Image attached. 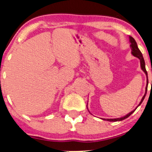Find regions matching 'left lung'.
Here are the masks:
<instances>
[{"instance_id":"1","label":"left lung","mask_w":152,"mask_h":152,"mask_svg":"<svg viewBox=\"0 0 152 152\" xmlns=\"http://www.w3.org/2000/svg\"><path fill=\"white\" fill-rule=\"evenodd\" d=\"M129 39H130V42H131L130 46H131V48H132V55H134V57H138V59H140L141 68H142V70L145 72V74H146V75L147 77V70H146V68H145V60H144V58H143V57H142V53H141V52L140 51V50L138 49V45H137V43L136 42V41H135V39L133 38V37H129ZM147 84H148V78H147ZM147 91V87H146V92H145V95L142 97V99H141V101H140V104H139V105H140V104L142 103V102L143 101V99H144L145 95H146ZM134 111H135V110H134V111H132V112H130L129 113H128L127 115H126L125 116H124V117H122V118H117V119H116V118H115V119H107V120H109V121H114V122H115V121H121V120H124V119H125V118H128L129 116H130L133 113H134Z\"/></svg>"}]
</instances>
